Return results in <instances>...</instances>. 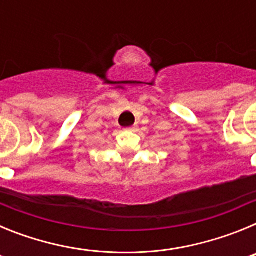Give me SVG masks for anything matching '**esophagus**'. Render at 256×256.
<instances>
[{"label": "esophagus", "instance_id": "1", "mask_svg": "<svg viewBox=\"0 0 256 256\" xmlns=\"http://www.w3.org/2000/svg\"><path fill=\"white\" fill-rule=\"evenodd\" d=\"M126 130H132V132H134L136 126H130V128H126Z\"/></svg>", "mask_w": 256, "mask_h": 256}]
</instances>
